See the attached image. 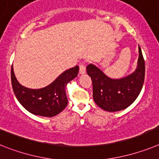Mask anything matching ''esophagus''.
<instances>
[{
  "mask_svg": "<svg viewBox=\"0 0 159 159\" xmlns=\"http://www.w3.org/2000/svg\"><path fill=\"white\" fill-rule=\"evenodd\" d=\"M79 73H80V74H84L85 73V66L83 63H81V64H80Z\"/></svg>",
  "mask_w": 159,
  "mask_h": 159,
  "instance_id": "1",
  "label": "esophagus"
}]
</instances>
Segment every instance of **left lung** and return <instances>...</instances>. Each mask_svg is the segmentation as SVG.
<instances>
[{"label":"left lung","instance_id":"8db88e82","mask_svg":"<svg viewBox=\"0 0 159 159\" xmlns=\"http://www.w3.org/2000/svg\"><path fill=\"white\" fill-rule=\"evenodd\" d=\"M139 53L136 70L122 78H111L94 65H88L86 70L93 83V100L100 108L116 112L127 108L136 100L145 78V61L139 46Z\"/></svg>","mask_w":159,"mask_h":159}]
</instances>
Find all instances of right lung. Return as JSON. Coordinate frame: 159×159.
<instances>
[{
    "instance_id": "obj_1",
    "label": "right lung",
    "mask_w": 159,
    "mask_h": 159,
    "mask_svg": "<svg viewBox=\"0 0 159 159\" xmlns=\"http://www.w3.org/2000/svg\"><path fill=\"white\" fill-rule=\"evenodd\" d=\"M78 66L69 69L51 84L41 89H30L20 85L15 77L13 68L11 69V81L13 89L23 107L34 115L53 117L60 114L68 104L66 85L78 76Z\"/></svg>"
}]
</instances>
